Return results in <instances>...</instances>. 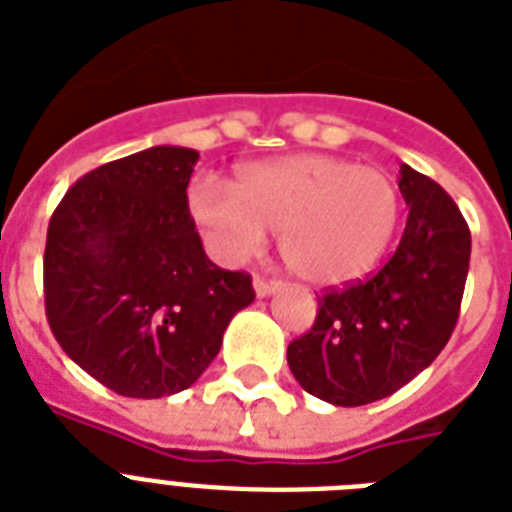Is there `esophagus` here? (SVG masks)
Segmentation results:
<instances>
[{
    "mask_svg": "<svg viewBox=\"0 0 512 512\" xmlns=\"http://www.w3.org/2000/svg\"><path fill=\"white\" fill-rule=\"evenodd\" d=\"M280 287V282H272V280H264V277H256L253 280V290H256V295L259 298H266V295H272L274 290Z\"/></svg>",
    "mask_w": 512,
    "mask_h": 512,
    "instance_id": "obj_1",
    "label": "esophagus"
}]
</instances>
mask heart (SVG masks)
Instances as JSON below:
<instances>
[{
    "instance_id": "obj_1",
    "label": "heart",
    "mask_w": 512,
    "mask_h": 512,
    "mask_svg": "<svg viewBox=\"0 0 512 512\" xmlns=\"http://www.w3.org/2000/svg\"><path fill=\"white\" fill-rule=\"evenodd\" d=\"M188 201L219 259H251L272 230L287 269L316 287L366 277L400 219L398 185L387 172L327 154L246 164L235 188L201 177Z\"/></svg>"
}]
</instances>
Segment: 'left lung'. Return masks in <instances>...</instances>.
I'll return each instance as SVG.
<instances>
[{
	"mask_svg": "<svg viewBox=\"0 0 512 512\" xmlns=\"http://www.w3.org/2000/svg\"><path fill=\"white\" fill-rule=\"evenodd\" d=\"M398 188L408 222L392 259L369 280L327 290L314 327L287 345L303 390L342 408L398 392L442 353L458 322L471 261L466 219L408 164Z\"/></svg>",
	"mask_w": 512,
	"mask_h": 512,
	"instance_id": "obj_1",
	"label": "left lung"
}]
</instances>
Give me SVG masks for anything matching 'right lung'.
Returning <instances> with one entry per match:
<instances>
[{
  "label": "right lung",
  "instance_id": "1",
  "mask_svg": "<svg viewBox=\"0 0 512 512\" xmlns=\"http://www.w3.org/2000/svg\"><path fill=\"white\" fill-rule=\"evenodd\" d=\"M196 162L193 149L151 146L101 164L49 219V327L80 369L125 398L188 390L256 298L246 272L206 259L185 193Z\"/></svg>",
  "mask_w": 512,
  "mask_h": 512
}]
</instances>
